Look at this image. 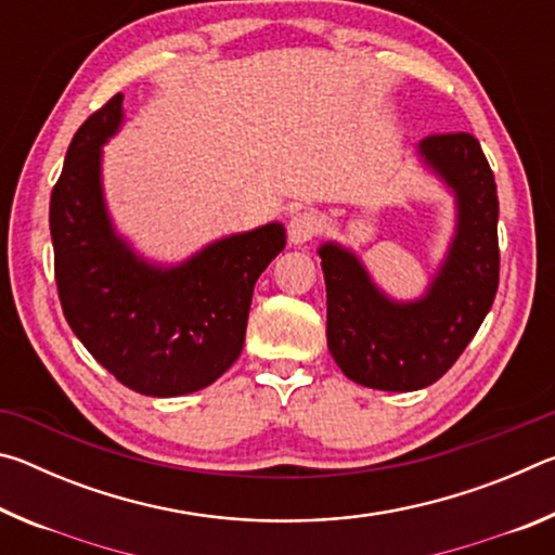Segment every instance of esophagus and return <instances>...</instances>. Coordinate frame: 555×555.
<instances>
[{
  "mask_svg": "<svg viewBox=\"0 0 555 555\" xmlns=\"http://www.w3.org/2000/svg\"><path fill=\"white\" fill-rule=\"evenodd\" d=\"M323 222L318 218L315 212L311 210H304V212H296L294 218L288 222V240L294 244H304V242H311L318 232H321Z\"/></svg>",
  "mask_w": 555,
  "mask_h": 555,
  "instance_id": "esophagus-1",
  "label": "esophagus"
}]
</instances>
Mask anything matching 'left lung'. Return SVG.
<instances>
[{"label":"left lung","instance_id":"1","mask_svg":"<svg viewBox=\"0 0 555 555\" xmlns=\"http://www.w3.org/2000/svg\"><path fill=\"white\" fill-rule=\"evenodd\" d=\"M421 156L457 195V234L428 296L384 298L354 255L323 244L327 347L345 377L370 389L413 391L438 382L480 331L500 286L494 173L469 131L421 142Z\"/></svg>","mask_w":555,"mask_h":555}]
</instances>
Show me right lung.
I'll list each match as a JSON object with an SVG mask.
<instances>
[{
  "mask_svg": "<svg viewBox=\"0 0 555 555\" xmlns=\"http://www.w3.org/2000/svg\"><path fill=\"white\" fill-rule=\"evenodd\" d=\"M117 92L82 121L51 193L63 315L112 377L146 397L210 387L237 360L261 271L286 247L279 222L232 234L173 269L137 259L107 220L100 146L121 125Z\"/></svg>",
  "mask_w": 555,
  "mask_h": 555,
  "instance_id": "1",
  "label": "right lung"
}]
</instances>
